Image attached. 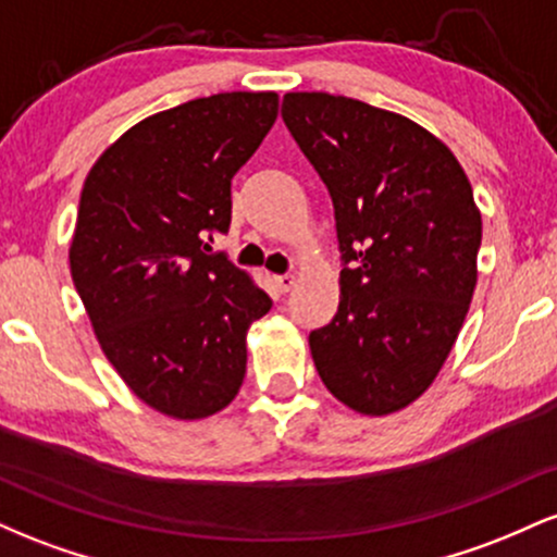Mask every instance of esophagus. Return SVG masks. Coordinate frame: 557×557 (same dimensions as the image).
Returning <instances> with one entry per match:
<instances>
[{
  "instance_id": "34e87169",
  "label": "esophagus",
  "mask_w": 557,
  "mask_h": 557,
  "mask_svg": "<svg viewBox=\"0 0 557 557\" xmlns=\"http://www.w3.org/2000/svg\"><path fill=\"white\" fill-rule=\"evenodd\" d=\"M274 283H277L280 290L287 293L296 287V277H293V274H277V277H274Z\"/></svg>"
}]
</instances>
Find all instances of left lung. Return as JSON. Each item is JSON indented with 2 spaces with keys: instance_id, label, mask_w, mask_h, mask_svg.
I'll return each instance as SVG.
<instances>
[{
  "instance_id": "1",
  "label": "left lung",
  "mask_w": 557,
  "mask_h": 557,
  "mask_svg": "<svg viewBox=\"0 0 557 557\" xmlns=\"http://www.w3.org/2000/svg\"><path fill=\"white\" fill-rule=\"evenodd\" d=\"M283 120L327 185L345 261L311 359L350 411H403L437 380L474 298L482 214L469 177L434 133L367 101L285 94Z\"/></svg>"
}]
</instances>
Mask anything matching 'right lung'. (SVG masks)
<instances>
[{"instance_id":"right-lung-1","label":"right lung","mask_w":557,"mask_h":557,"mask_svg":"<svg viewBox=\"0 0 557 557\" xmlns=\"http://www.w3.org/2000/svg\"><path fill=\"white\" fill-rule=\"evenodd\" d=\"M277 120L274 91L185 101L125 131L81 190L70 274L101 350L138 400L196 421L233 403L246 335L272 300L209 257L230 185Z\"/></svg>"}]
</instances>
